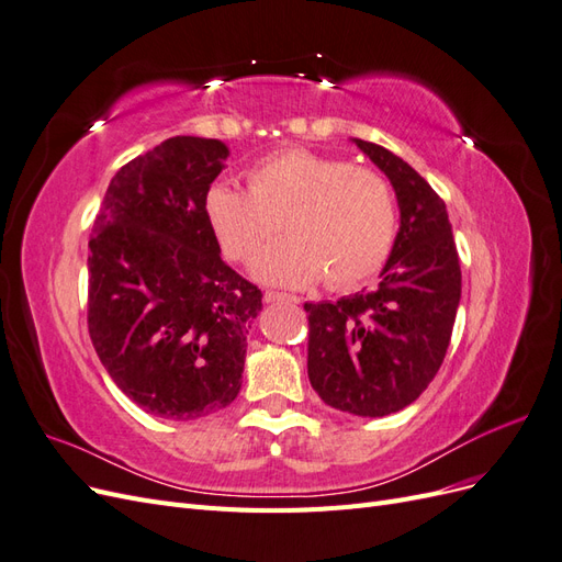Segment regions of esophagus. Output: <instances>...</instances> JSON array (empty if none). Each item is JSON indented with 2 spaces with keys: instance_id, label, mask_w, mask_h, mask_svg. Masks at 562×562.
<instances>
[{
  "instance_id": "34e87169",
  "label": "esophagus",
  "mask_w": 562,
  "mask_h": 562,
  "mask_svg": "<svg viewBox=\"0 0 562 562\" xmlns=\"http://www.w3.org/2000/svg\"><path fill=\"white\" fill-rule=\"evenodd\" d=\"M265 302H300L297 295L291 293H279V291H265Z\"/></svg>"
}]
</instances>
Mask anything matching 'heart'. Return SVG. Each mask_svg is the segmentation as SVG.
<instances>
[{
  "label": "heart",
  "mask_w": 562,
  "mask_h": 562,
  "mask_svg": "<svg viewBox=\"0 0 562 562\" xmlns=\"http://www.w3.org/2000/svg\"><path fill=\"white\" fill-rule=\"evenodd\" d=\"M250 190L217 180L203 194V213L225 255L255 260V277L274 285L330 288L359 283L386 262L396 241V201L372 168L312 149H281L248 168Z\"/></svg>",
  "instance_id": "b5f03b06"
}]
</instances>
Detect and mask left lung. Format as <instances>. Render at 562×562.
<instances>
[{
    "mask_svg": "<svg viewBox=\"0 0 562 562\" xmlns=\"http://www.w3.org/2000/svg\"><path fill=\"white\" fill-rule=\"evenodd\" d=\"M394 184L401 227L375 291L307 302V372L323 403L384 417L419 398L446 359L462 269L446 203L413 166L353 138Z\"/></svg>",
    "mask_w": 562,
    "mask_h": 562,
    "instance_id": "left-lung-1",
    "label": "left lung"
}]
</instances>
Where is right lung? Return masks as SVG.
<instances>
[{"instance_id": "obj_1", "label": "right lung", "mask_w": 562, "mask_h": 562, "mask_svg": "<svg viewBox=\"0 0 562 562\" xmlns=\"http://www.w3.org/2000/svg\"><path fill=\"white\" fill-rule=\"evenodd\" d=\"M229 149L176 135L112 178L91 232L89 335L114 384L145 413L187 422L241 389L262 293L220 258L203 194Z\"/></svg>"}]
</instances>
